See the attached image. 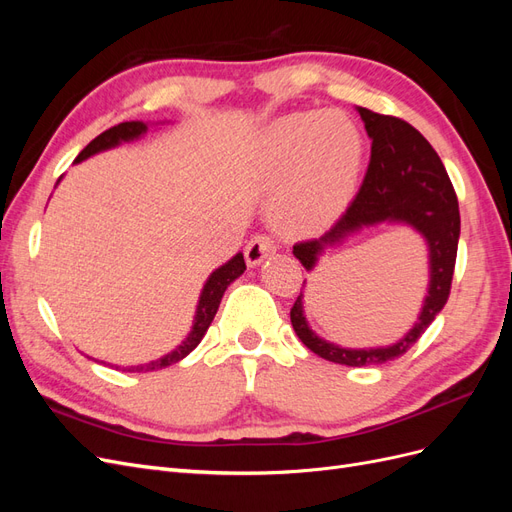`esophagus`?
Returning a JSON list of instances; mask_svg holds the SVG:
<instances>
[{"label": "esophagus", "mask_w": 512, "mask_h": 512, "mask_svg": "<svg viewBox=\"0 0 512 512\" xmlns=\"http://www.w3.org/2000/svg\"><path fill=\"white\" fill-rule=\"evenodd\" d=\"M271 252H275V243L269 235H254L250 243L245 245V262L250 267L260 265Z\"/></svg>", "instance_id": "1"}]
</instances>
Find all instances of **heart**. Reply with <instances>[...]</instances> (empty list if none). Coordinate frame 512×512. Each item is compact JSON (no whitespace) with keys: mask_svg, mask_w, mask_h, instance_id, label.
Wrapping results in <instances>:
<instances>
[{"mask_svg":"<svg viewBox=\"0 0 512 512\" xmlns=\"http://www.w3.org/2000/svg\"><path fill=\"white\" fill-rule=\"evenodd\" d=\"M262 153L275 170L295 164L273 218L288 235H305L329 226L346 207L363 138L342 113H292L269 128Z\"/></svg>","mask_w":512,"mask_h":512,"instance_id":"obj_1","label":"heart"}]
</instances>
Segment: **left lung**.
<instances>
[{
  "label": "left lung",
  "mask_w": 512,
  "mask_h": 512,
  "mask_svg": "<svg viewBox=\"0 0 512 512\" xmlns=\"http://www.w3.org/2000/svg\"><path fill=\"white\" fill-rule=\"evenodd\" d=\"M359 115L371 138V158L361 188L331 230L320 239L294 243L292 252L305 269H312L324 245H335L348 232L380 222H404L421 232L429 245L431 282L414 329L389 348L350 350L324 342L307 327L303 303L297 297L290 307L294 333L322 359L348 367L382 365L399 359L427 331L451 294L461 228L455 188L427 138L399 117L380 115L363 106H359Z\"/></svg>",
  "instance_id": "left-lung-1"
}]
</instances>
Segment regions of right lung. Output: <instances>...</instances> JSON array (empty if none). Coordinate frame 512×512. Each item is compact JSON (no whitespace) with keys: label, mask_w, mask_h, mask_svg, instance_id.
I'll return each instance as SVG.
<instances>
[{"label":"right lung","mask_w":512,"mask_h":512,"mask_svg":"<svg viewBox=\"0 0 512 512\" xmlns=\"http://www.w3.org/2000/svg\"><path fill=\"white\" fill-rule=\"evenodd\" d=\"M147 130L145 123L141 121H123L119 123V126H113L108 128L106 132H102L100 136H96L94 141H91L81 153L79 158H76V162H81L89 156H94V153L98 151H104L108 147H115L119 145L121 141H132V138L141 136L143 132ZM245 271V260H243V254H237L232 260H228L224 267L215 269L211 273V277L207 280L205 288H203V294H200V301H198V309H196V318H194V327H192V333L188 335V339L175 350L170 352L166 356H162V359L158 361H151L147 365H136V367H126L123 371H156V369H162V367H168L173 365L177 361H181L183 356H188L198 344L200 339L205 337L209 324L213 320V316L218 314V307H220V301L224 297V290L237 280V277Z\"/></svg>","instance_id":"obj_1"}]
</instances>
